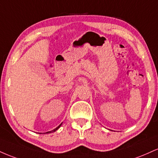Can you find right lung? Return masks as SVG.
Listing matches in <instances>:
<instances>
[{"label": "right lung", "mask_w": 158, "mask_h": 158, "mask_svg": "<svg viewBox=\"0 0 158 158\" xmlns=\"http://www.w3.org/2000/svg\"><path fill=\"white\" fill-rule=\"evenodd\" d=\"M61 124H62V123H61V124L60 125H59V126H58L57 127V128H55V129H53V130H52V131H48V132H46V133L47 134H49V133H52V132H55L56 131H57V130L58 129H59V128H60V127H61ZM45 134V133H44Z\"/></svg>", "instance_id": "add662e5"}]
</instances>
